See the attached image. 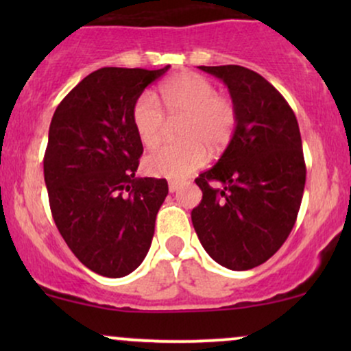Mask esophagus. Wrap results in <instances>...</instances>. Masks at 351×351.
Masks as SVG:
<instances>
[{
    "label": "esophagus",
    "instance_id": "obj_1",
    "mask_svg": "<svg viewBox=\"0 0 351 351\" xmlns=\"http://www.w3.org/2000/svg\"><path fill=\"white\" fill-rule=\"evenodd\" d=\"M181 186V183L180 181H170V183H168V189H170V193H175V191H178V188Z\"/></svg>",
    "mask_w": 351,
    "mask_h": 351
}]
</instances>
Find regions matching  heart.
Listing matches in <instances>:
<instances>
[{
    "label": "heart",
    "mask_w": 351,
    "mask_h": 351,
    "mask_svg": "<svg viewBox=\"0 0 351 351\" xmlns=\"http://www.w3.org/2000/svg\"><path fill=\"white\" fill-rule=\"evenodd\" d=\"M167 119L175 122L178 143L167 145L145 158V170L153 176L184 178L203 167L209 152L223 150L231 142L236 128V108L228 97L195 72H181L165 80L160 87ZM132 123L138 140L148 150L162 142L165 115L152 94H142L132 106Z\"/></svg>",
    "instance_id": "heart-1"
}]
</instances>
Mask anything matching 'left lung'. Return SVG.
Segmentation results:
<instances>
[{"mask_svg": "<svg viewBox=\"0 0 351 351\" xmlns=\"http://www.w3.org/2000/svg\"><path fill=\"white\" fill-rule=\"evenodd\" d=\"M199 69L228 86L236 128L217 163L195 180L203 199L191 221L217 264L247 271L279 251L299 215L307 173L299 123L287 100L257 72L243 66Z\"/></svg>", "mask_w": 351, "mask_h": 351, "instance_id": "left-lung-1", "label": "left lung"}]
</instances>
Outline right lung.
I'll use <instances>...</instances> for the list:
<instances>
[{"label":"right lung","mask_w":351,"mask_h":351,"mask_svg":"<svg viewBox=\"0 0 351 351\" xmlns=\"http://www.w3.org/2000/svg\"><path fill=\"white\" fill-rule=\"evenodd\" d=\"M170 69L102 67L56 108L44 153V181L60 236L90 271L123 277L143 263L167 180L136 178L143 145L132 106Z\"/></svg>","instance_id":"right-lung-1"}]
</instances>
